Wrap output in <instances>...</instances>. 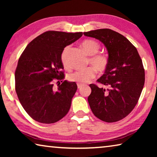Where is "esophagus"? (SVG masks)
<instances>
[{
    "mask_svg": "<svg viewBox=\"0 0 157 157\" xmlns=\"http://www.w3.org/2000/svg\"><path fill=\"white\" fill-rule=\"evenodd\" d=\"M82 86H83V84H78V89H81Z\"/></svg>",
    "mask_w": 157,
    "mask_h": 157,
    "instance_id": "obj_1",
    "label": "esophagus"
}]
</instances>
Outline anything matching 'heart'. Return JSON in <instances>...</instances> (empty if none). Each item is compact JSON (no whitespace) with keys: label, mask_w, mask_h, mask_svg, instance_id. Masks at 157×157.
Masks as SVG:
<instances>
[{"label":"heart","mask_w":157,"mask_h":157,"mask_svg":"<svg viewBox=\"0 0 157 157\" xmlns=\"http://www.w3.org/2000/svg\"><path fill=\"white\" fill-rule=\"evenodd\" d=\"M82 47L87 53V55L90 56L88 63L94 66L99 72H103L107 69L109 64L108 57L102 53H98L100 49V46L96 41L92 39H86L82 42ZM69 49H70V46H66L61 54V62L66 69L70 68L67 62V54ZM94 69L93 67H88L83 70L78 71L69 74L68 75V80L81 84L87 83L95 77L96 71Z\"/></svg>","instance_id":"obj_1"}]
</instances>
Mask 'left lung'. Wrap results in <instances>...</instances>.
Returning <instances> with one entry per match:
<instances>
[{"mask_svg":"<svg viewBox=\"0 0 157 157\" xmlns=\"http://www.w3.org/2000/svg\"><path fill=\"white\" fill-rule=\"evenodd\" d=\"M100 41L107 48L109 64L98 82L106 90L91 84L88 102L92 112L107 123L122 120L134 109L145 83V70L135 46L126 37L110 29L84 33Z\"/></svg>","mask_w":157,"mask_h":157,"instance_id":"8db88e82","label":"left lung"}]
</instances>
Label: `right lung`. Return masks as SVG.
I'll use <instances>...</instances> for the list:
<instances>
[{"instance_id":"obj_1","label":"right lung","mask_w":157,"mask_h":157,"mask_svg":"<svg viewBox=\"0 0 157 157\" xmlns=\"http://www.w3.org/2000/svg\"><path fill=\"white\" fill-rule=\"evenodd\" d=\"M82 34L45 32L34 39L21 54L15 71V89L22 107L34 121L56 123L70 109L78 86L75 82H63L61 54ZM55 83L58 84L57 88Z\"/></svg>"}]
</instances>
